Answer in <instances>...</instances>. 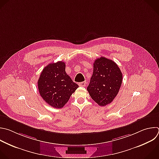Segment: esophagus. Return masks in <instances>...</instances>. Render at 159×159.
Instances as JSON below:
<instances>
[{
    "label": "esophagus",
    "mask_w": 159,
    "mask_h": 159,
    "mask_svg": "<svg viewBox=\"0 0 159 159\" xmlns=\"http://www.w3.org/2000/svg\"><path fill=\"white\" fill-rule=\"evenodd\" d=\"M79 86L85 87V86H86V82H85V81H84V82H79Z\"/></svg>",
    "instance_id": "34e87169"
}]
</instances>
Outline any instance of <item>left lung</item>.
Instances as JSON below:
<instances>
[{"label": "left lung", "mask_w": 159, "mask_h": 159, "mask_svg": "<svg viewBox=\"0 0 159 159\" xmlns=\"http://www.w3.org/2000/svg\"><path fill=\"white\" fill-rule=\"evenodd\" d=\"M122 82V74L113 61L101 57L95 60L93 74L87 88L91 98L100 106L111 103Z\"/></svg>", "instance_id": "1"}]
</instances>
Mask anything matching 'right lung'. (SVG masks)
<instances>
[{"label": "right lung", "mask_w": 159, "mask_h": 159, "mask_svg": "<svg viewBox=\"0 0 159 159\" xmlns=\"http://www.w3.org/2000/svg\"><path fill=\"white\" fill-rule=\"evenodd\" d=\"M79 87L66 72V63H51L44 67L38 80L40 96L50 106L62 108Z\"/></svg>", "instance_id": "1"}]
</instances>
